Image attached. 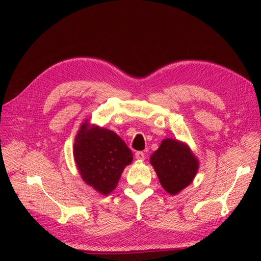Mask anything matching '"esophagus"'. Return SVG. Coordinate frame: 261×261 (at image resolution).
<instances>
[{
	"mask_svg": "<svg viewBox=\"0 0 261 261\" xmlns=\"http://www.w3.org/2000/svg\"><path fill=\"white\" fill-rule=\"evenodd\" d=\"M136 159H138V160H145V159H146L145 153H143L142 151L136 152Z\"/></svg>",
	"mask_w": 261,
	"mask_h": 261,
	"instance_id": "34e87169",
	"label": "esophagus"
}]
</instances>
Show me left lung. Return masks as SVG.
Segmentation results:
<instances>
[{"mask_svg": "<svg viewBox=\"0 0 261 261\" xmlns=\"http://www.w3.org/2000/svg\"><path fill=\"white\" fill-rule=\"evenodd\" d=\"M160 185L170 195H176L195 178L198 159L187 143L166 138L150 157Z\"/></svg>", "mask_w": 261, "mask_h": 261, "instance_id": "obj_1", "label": "left lung"}]
</instances>
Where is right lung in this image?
I'll return each mask as SVG.
<instances>
[{
    "instance_id": "1",
    "label": "right lung",
    "mask_w": 261,
    "mask_h": 261,
    "mask_svg": "<svg viewBox=\"0 0 261 261\" xmlns=\"http://www.w3.org/2000/svg\"><path fill=\"white\" fill-rule=\"evenodd\" d=\"M73 153L82 179L104 196L118 186L122 171L134 159L130 149L115 132L91 125L88 120L83 122L77 132Z\"/></svg>"
}]
</instances>
